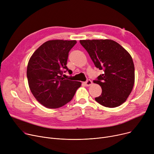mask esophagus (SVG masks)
<instances>
[{
  "instance_id": "obj_1",
  "label": "esophagus",
  "mask_w": 154,
  "mask_h": 154,
  "mask_svg": "<svg viewBox=\"0 0 154 154\" xmlns=\"http://www.w3.org/2000/svg\"><path fill=\"white\" fill-rule=\"evenodd\" d=\"M84 84L86 86H90L92 84V82L91 81V80H87L85 82H84Z\"/></svg>"
}]
</instances>
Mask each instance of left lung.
I'll use <instances>...</instances> for the list:
<instances>
[{"label": "left lung", "instance_id": "left-lung-1", "mask_svg": "<svg viewBox=\"0 0 154 154\" xmlns=\"http://www.w3.org/2000/svg\"><path fill=\"white\" fill-rule=\"evenodd\" d=\"M95 66L103 74L94 82L102 88L95 100L106 107L114 108L125 102L135 82L134 64L131 55L117 42L109 39L81 40Z\"/></svg>", "mask_w": 154, "mask_h": 154}]
</instances>
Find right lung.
Masks as SVG:
<instances>
[{
	"label": "right lung",
	"instance_id": "obj_1",
	"mask_svg": "<svg viewBox=\"0 0 154 154\" xmlns=\"http://www.w3.org/2000/svg\"><path fill=\"white\" fill-rule=\"evenodd\" d=\"M76 40H51L40 45L30 58L27 77L32 94L48 109H57L69 102L81 82L62 77L69 52ZM66 72V71H64Z\"/></svg>",
	"mask_w": 154,
	"mask_h": 154
}]
</instances>
